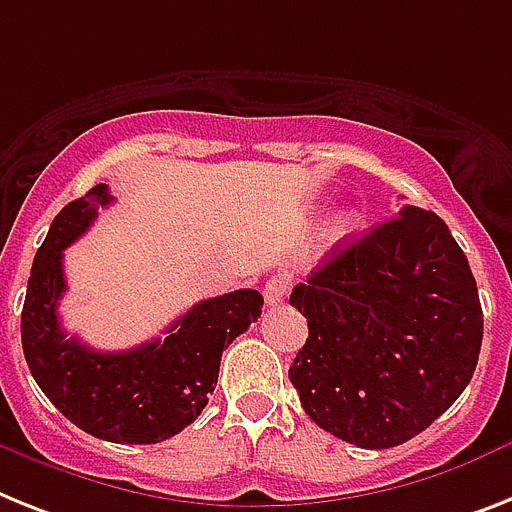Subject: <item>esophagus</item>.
I'll use <instances>...</instances> for the list:
<instances>
[{
    "mask_svg": "<svg viewBox=\"0 0 512 512\" xmlns=\"http://www.w3.org/2000/svg\"><path fill=\"white\" fill-rule=\"evenodd\" d=\"M287 293H290V282L285 277H272L264 285V303L266 306H280L287 298Z\"/></svg>",
    "mask_w": 512,
    "mask_h": 512,
    "instance_id": "1",
    "label": "esophagus"
}]
</instances>
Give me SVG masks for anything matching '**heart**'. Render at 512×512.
<instances>
[{
    "mask_svg": "<svg viewBox=\"0 0 512 512\" xmlns=\"http://www.w3.org/2000/svg\"><path fill=\"white\" fill-rule=\"evenodd\" d=\"M356 225H358V219L353 217V214H342L335 225V238H345L348 232L356 230Z\"/></svg>",
    "mask_w": 512,
    "mask_h": 512,
    "instance_id": "b5f03b06",
    "label": "heart"
}]
</instances>
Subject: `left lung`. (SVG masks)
<instances>
[{
	"mask_svg": "<svg viewBox=\"0 0 512 512\" xmlns=\"http://www.w3.org/2000/svg\"><path fill=\"white\" fill-rule=\"evenodd\" d=\"M308 319L290 366L303 411L366 450L424 432L471 382L484 314L447 225L418 206L335 248L290 295Z\"/></svg>",
	"mask_w": 512,
	"mask_h": 512,
	"instance_id": "obj_1",
	"label": "left lung"
}]
</instances>
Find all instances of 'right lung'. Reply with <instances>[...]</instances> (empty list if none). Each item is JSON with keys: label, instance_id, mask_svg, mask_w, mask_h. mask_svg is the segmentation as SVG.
<instances>
[{"label": "right lung", "instance_id": "obj_1", "mask_svg": "<svg viewBox=\"0 0 512 512\" xmlns=\"http://www.w3.org/2000/svg\"><path fill=\"white\" fill-rule=\"evenodd\" d=\"M112 204L94 185L54 217L36 251L25 293L20 335L33 379L78 429L120 445H154L193 424L217 387L222 350L261 316L259 290H235L185 311L164 340L101 353L67 337L57 303L67 290L62 256Z\"/></svg>", "mask_w": 512, "mask_h": 512}]
</instances>
